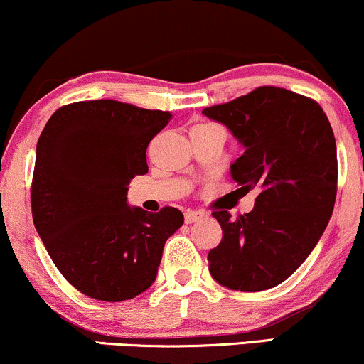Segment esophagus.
I'll return each instance as SVG.
<instances>
[{
    "mask_svg": "<svg viewBox=\"0 0 364 364\" xmlns=\"http://www.w3.org/2000/svg\"><path fill=\"white\" fill-rule=\"evenodd\" d=\"M203 215H205V214H203V212H200V210H186L185 212V220H186V224H191V223H196L198 219H202Z\"/></svg>",
    "mask_w": 364,
    "mask_h": 364,
    "instance_id": "34e87169",
    "label": "esophagus"
}]
</instances>
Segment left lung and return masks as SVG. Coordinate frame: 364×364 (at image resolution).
Segmentation results:
<instances>
[{"label":"left lung","mask_w":364,"mask_h":364,"mask_svg":"<svg viewBox=\"0 0 364 364\" xmlns=\"http://www.w3.org/2000/svg\"><path fill=\"white\" fill-rule=\"evenodd\" d=\"M245 154L231 166L241 190H257L252 212L212 215L223 240L208 252V270L235 291H265L286 281L318 243L337 195V147L320 104L281 87H258L205 107Z\"/></svg>","instance_id":"left-lung-1"}]
</instances>
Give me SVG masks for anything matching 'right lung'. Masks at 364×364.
Wrapping results in <instances>:
<instances>
[{"mask_svg": "<svg viewBox=\"0 0 364 364\" xmlns=\"http://www.w3.org/2000/svg\"><path fill=\"white\" fill-rule=\"evenodd\" d=\"M169 111L101 99L66 104L36 150L32 219L49 257L77 291L124 301L156 281L166 240L185 223L174 207L129 208L128 185L149 171L147 147Z\"/></svg>", "mask_w": 364, "mask_h": 364, "instance_id": "add662e5", "label": "right lung"}]
</instances>
